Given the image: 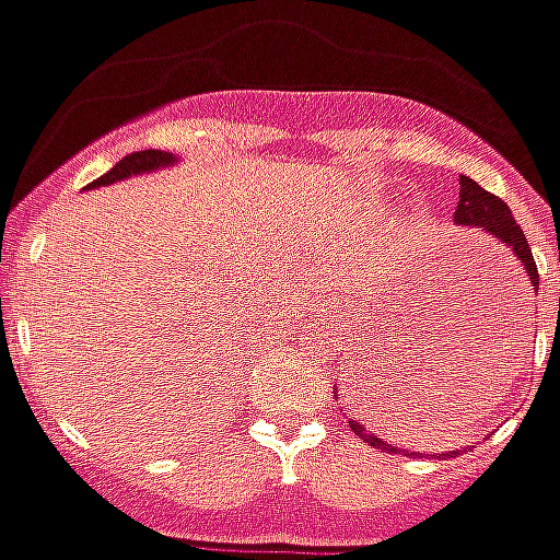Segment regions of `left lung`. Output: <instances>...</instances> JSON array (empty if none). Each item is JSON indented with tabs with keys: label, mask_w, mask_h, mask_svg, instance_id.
<instances>
[{
	"label": "left lung",
	"mask_w": 560,
	"mask_h": 560,
	"mask_svg": "<svg viewBox=\"0 0 560 560\" xmlns=\"http://www.w3.org/2000/svg\"><path fill=\"white\" fill-rule=\"evenodd\" d=\"M455 224L482 230V233H488V236H494L498 242H503V245L515 254V260L525 267L527 279H530V288L539 291V276H537V264H534V254H530V248H527L525 233H522V226L515 224L510 206H506L503 199L494 197V194L482 190V187L476 185L472 178H467V175H460V202H457V209H455ZM348 428L354 430L363 443L373 445V448L416 455V452H409V448H397V445L385 443L382 436H375L373 430H366L361 421H354V418H348Z\"/></svg>",
	"instance_id": "left-lung-1"
}]
</instances>
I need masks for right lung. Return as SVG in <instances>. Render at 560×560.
I'll return each mask as SVG.
<instances>
[{
  "mask_svg": "<svg viewBox=\"0 0 560 560\" xmlns=\"http://www.w3.org/2000/svg\"><path fill=\"white\" fill-rule=\"evenodd\" d=\"M175 163H178V158H175V154H166V151H136V154H130V158H124L120 163H115L112 170L105 172L103 178H96V182L88 187H103V185H115V182H127V178H132V175L166 170V166H175Z\"/></svg>",
  "mask_w": 560,
  "mask_h": 560,
  "instance_id": "right-lung-1",
  "label": "right lung"
}]
</instances>
